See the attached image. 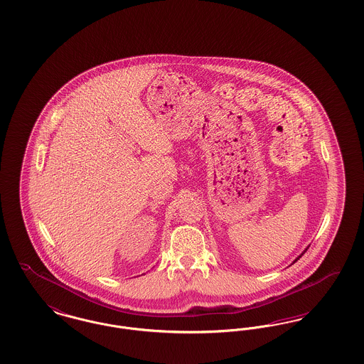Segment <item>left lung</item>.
Listing matches in <instances>:
<instances>
[{
    "label": "left lung",
    "instance_id": "8db88e82",
    "mask_svg": "<svg viewBox=\"0 0 364 364\" xmlns=\"http://www.w3.org/2000/svg\"><path fill=\"white\" fill-rule=\"evenodd\" d=\"M304 252H306V251H304ZM304 252H303V254H304ZM303 254H301V255H303ZM301 255H300V257H297V258H296V260L300 259V258H301ZM296 260H294V262H296Z\"/></svg>",
    "mask_w": 364,
    "mask_h": 364
}]
</instances>
